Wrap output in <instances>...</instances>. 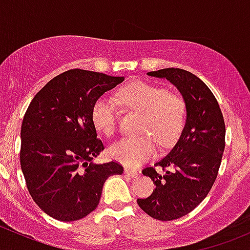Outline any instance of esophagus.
Wrapping results in <instances>:
<instances>
[{
	"label": "esophagus",
	"instance_id": "obj_1",
	"mask_svg": "<svg viewBox=\"0 0 250 250\" xmlns=\"http://www.w3.org/2000/svg\"><path fill=\"white\" fill-rule=\"evenodd\" d=\"M125 173L127 174V175L132 176V178H137V176H139V173H138L135 169H132V168H125Z\"/></svg>",
	"mask_w": 250,
	"mask_h": 250
}]
</instances>
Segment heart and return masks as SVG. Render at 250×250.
<instances>
[{
  "label": "heart",
  "instance_id": "heart-1",
  "mask_svg": "<svg viewBox=\"0 0 250 250\" xmlns=\"http://www.w3.org/2000/svg\"><path fill=\"white\" fill-rule=\"evenodd\" d=\"M118 100L129 109L143 113L141 133L125 138L110 148L113 160L129 167H138L152 157L157 141L163 147L173 145L185 125L186 103L179 93L168 92L158 85L135 81L118 92ZM94 127L103 134L112 135L117 128V110L112 99L102 97L92 107Z\"/></svg>",
  "mask_w": 250,
  "mask_h": 250
}]
</instances>
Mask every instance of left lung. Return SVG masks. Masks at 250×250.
Returning <instances> with one entry per match:
<instances>
[{
  "label": "left lung",
  "instance_id": "obj_1",
  "mask_svg": "<svg viewBox=\"0 0 250 250\" xmlns=\"http://www.w3.org/2000/svg\"><path fill=\"white\" fill-rule=\"evenodd\" d=\"M147 75L173 83L186 103V122L179 140L153 167L143 169L156 188L150 197L138 198L151 218L169 221L193 210L210 191L225 148V122L211 90L193 74L169 67Z\"/></svg>",
  "mask_w": 250,
  "mask_h": 250
}]
</instances>
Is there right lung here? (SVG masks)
<instances>
[{
  "mask_svg": "<svg viewBox=\"0 0 250 250\" xmlns=\"http://www.w3.org/2000/svg\"><path fill=\"white\" fill-rule=\"evenodd\" d=\"M125 77L74 69L58 75L30 103L21 123L20 166L35 203L52 218L75 221L99 204L118 162L97 165L104 150L92 121L94 103Z\"/></svg>",
  "mask_w": 250,
  "mask_h": 250,
  "instance_id": "add662e5",
  "label": "right lung"
}]
</instances>
